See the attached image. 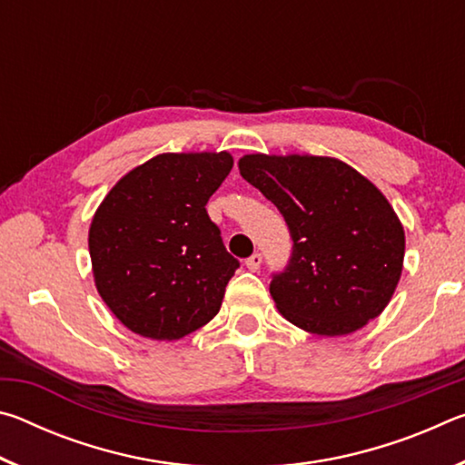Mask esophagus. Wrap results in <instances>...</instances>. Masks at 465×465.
<instances>
[{
  "mask_svg": "<svg viewBox=\"0 0 465 465\" xmlns=\"http://www.w3.org/2000/svg\"><path fill=\"white\" fill-rule=\"evenodd\" d=\"M261 264H262V254H258V252H256V254H252L246 261V269L252 271V272H256L258 269H261Z\"/></svg>",
  "mask_w": 465,
  "mask_h": 465,
  "instance_id": "1",
  "label": "esophagus"
}]
</instances>
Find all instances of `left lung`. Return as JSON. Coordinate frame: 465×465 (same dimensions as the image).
Segmentation results:
<instances>
[{"label": "left lung", "instance_id": "left-lung-1", "mask_svg": "<svg viewBox=\"0 0 465 465\" xmlns=\"http://www.w3.org/2000/svg\"><path fill=\"white\" fill-rule=\"evenodd\" d=\"M240 174L281 211L293 240L271 295L291 324L318 336L357 332L380 316L404 264V227L371 180L336 157H240Z\"/></svg>", "mask_w": 465, "mask_h": 465}]
</instances>
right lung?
<instances>
[{
    "mask_svg": "<svg viewBox=\"0 0 465 465\" xmlns=\"http://www.w3.org/2000/svg\"><path fill=\"white\" fill-rule=\"evenodd\" d=\"M233 168L227 152L160 153L116 183L94 213V282L123 326L178 341L217 316L240 262L204 204Z\"/></svg>",
    "mask_w": 465,
    "mask_h": 465,
    "instance_id": "add662e5",
    "label": "right lung"
}]
</instances>
